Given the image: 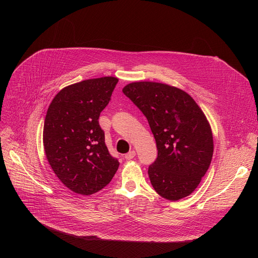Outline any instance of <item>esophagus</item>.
<instances>
[{
    "mask_svg": "<svg viewBox=\"0 0 258 258\" xmlns=\"http://www.w3.org/2000/svg\"><path fill=\"white\" fill-rule=\"evenodd\" d=\"M135 156H136V152H135V151H130L127 154H125L124 158H125L126 160H131V159H133Z\"/></svg>",
    "mask_w": 258,
    "mask_h": 258,
    "instance_id": "esophagus-1",
    "label": "esophagus"
}]
</instances>
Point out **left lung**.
Instances as JSON below:
<instances>
[{"label": "left lung", "mask_w": 258, "mask_h": 258, "mask_svg": "<svg viewBox=\"0 0 258 258\" xmlns=\"http://www.w3.org/2000/svg\"><path fill=\"white\" fill-rule=\"evenodd\" d=\"M146 117L158 157L148 167L155 190L169 201L191 195L213 155L209 122L185 91L155 81H136L122 90Z\"/></svg>", "instance_id": "obj_1"}]
</instances>
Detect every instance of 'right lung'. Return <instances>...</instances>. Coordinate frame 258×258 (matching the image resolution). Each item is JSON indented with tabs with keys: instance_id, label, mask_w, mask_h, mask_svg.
<instances>
[{
	"instance_id": "right-lung-1",
	"label": "right lung",
	"mask_w": 258,
	"mask_h": 258,
	"mask_svg": "<svg viewBox=\"0 0 258 258\" xmlns=\"http://www.w3.org/2000/svg\"><path fill=\"white\" fill-rule=\"evenodd\" d=\"M117 83L113 76L83 80L61 89L48 107L45 154L54 173L75 194L101 190L118 169L119 162L108 153L98 122Z\"/></svg>"
}]
</instances>
